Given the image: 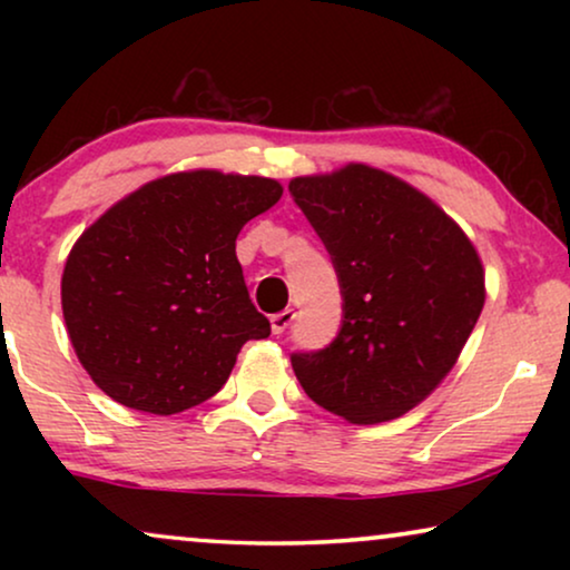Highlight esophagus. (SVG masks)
Returning a JSON list of instances; mask_svg holds the SVG:
<instances>
[{"instance_id": "34e87169", "label": "esophagus", "mask_w": 570, "mask_h": 570, "mask_svg": "<svg viewBox=\"0 0 570 570\" xmlns=\"http://www.w3.org/2000/svg\"><path fill=\"white\" fill-rule=\"evenodd\" d=\"M293 318H295V311L293 308H285V311H279V314H275L269 318V324H272V332L275 334H283L287 326L293 324Z\"/></svg>"}]
</instances>
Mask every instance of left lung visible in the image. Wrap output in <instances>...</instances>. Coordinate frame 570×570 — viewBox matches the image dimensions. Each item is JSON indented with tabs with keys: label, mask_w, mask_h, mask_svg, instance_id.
<instances>
[{
	"label": "left lung",
	"mask_w": 570,
	"mask_h": 570,
	"mask_svg": "<svg viewBox=\"0 0 570 570\" xmlns=\"http://www.w3.org/2000/svg\"><path fill=\"white\" fill-rule=\"evenodd\" d=\"M342 291L330 347L291 355L303 392L357 425L417 407L454 368L485 306L466 233L415 186L365 163L287 186Z\"/></svg>",
	"instance_id": "left-lung-1"
}]
</instances>
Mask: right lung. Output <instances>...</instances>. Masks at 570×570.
<instances>
[{"mask_svg":"<svg viewBox=\"0 0 570 570\" xmlns=\"http://www.w3.org/2000/svg\"><path fill=\"white\" fill-rule=\"evenodd\" d=\"M279 197L275 178L178 170L116 202L75 240L61 311L98 389L153 415L220 392L240 347L269 337L236 238Z\"/></svg>","mask_w":570,"mask_h":570,"instance_id":"right-lung-1","label":"right lung"}]
</instances>
